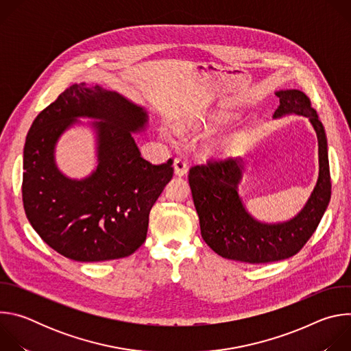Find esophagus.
<instances>
[{"label":"esophagus","instance_id":"1","mask_svg":"<svg viewBox=\"0 0 351 351\" xmlns=\"http://www.w3.org/2000/svg\"><path fill=\"white\" fill-rule=\"evenodd\" d=\"M173 172L176 176H184L187 172V164L182 158H175L173 161Z\"/></svg>","mask_w":351,"mask_h":351}]
</instances>
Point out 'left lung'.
Here are the masks:
<instances>
[{
    "label": "left lung",
    "mask_w": 351,
    "mask_h": 351,
    "mask_svg": "<svg viewBox=\"0 0 351 351\" xmlns=\"http://www.w3.org/2000/svg\"><path fill=\"white\" fill-rule=\"evenodd\" d=\"M279 107L274 118L295 114L310 119L318 137L319 175L304 208L282 223L260 222L250 215L237 191L241 158L211 160L189 171V184L204 241L228 260L265 264L297 254L318 228L330 202L328 141L310 98L300 90L276 91Z\"/></svg>",
    "instance_id": "8db88e82"
}]
</instances>
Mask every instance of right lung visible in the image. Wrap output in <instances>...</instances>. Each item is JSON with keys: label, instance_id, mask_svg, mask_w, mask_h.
<instances>
[{"label": "right lung", "instance_id": "1", "mask_svg": "<svg viewBox=\"0 0 351 351\" xmlns=\"http://www.w3.org/2000/svg\"><path fill=\"white\" fill-rule=\"evenodd\" d=\"M99 120L97 169L66 178L53 158L60 134L77 117ZM147 112L101 86L72 84L33 121L23 149L22 198L38 236L61 256L80 263L128 257L147 237L148 215L173 176L172 160L153 165L133 138Z\"/></svg>", "mask_w": 351, "mask_h": 351}]
</instances>
